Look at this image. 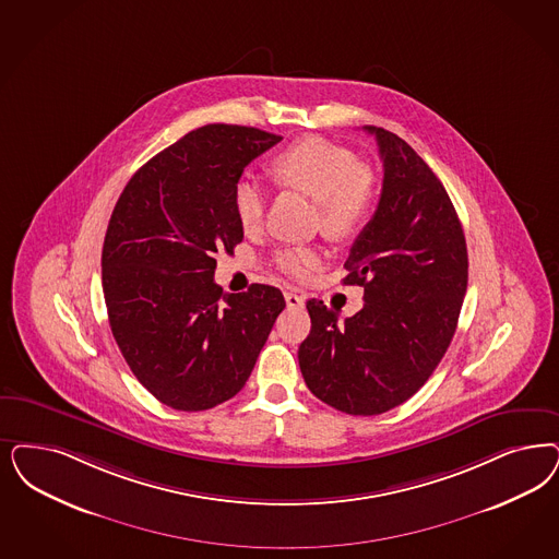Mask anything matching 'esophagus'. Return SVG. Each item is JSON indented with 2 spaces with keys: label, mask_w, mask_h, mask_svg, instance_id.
<instances>
[{
  "label": "esophagus",
  "mask_w": 559,
  "mask_h": 559,
  "mask_svg": "<svg viewBox=\"0 0 559 559\" xmlns=\"http://www.w3.org/2000/svg\"><path fill=\"white\" fill-rule=\"evenodd\" d=\"M285 301H287V308H301L304 306V297L293 293V290L285 293Z\"/></svg>",
  "instance_id": "obj_1"
}]
</instances>
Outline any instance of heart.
<instances>
[{
  "label": "heart",
  "mask_w": 559,
  "mask_h": 559,
  "mask_svg": "<svg viewBox=\"0 0 559 559\" xmlns=\"http://www.w3.org/2000/svg\"><path fill=\"white\" fill-rule=\"evenodd\" d=\"M270 175L281 188L306 193L318 204V223L328 237H355L376 211V177L355 154L324 138H304L281 151L270 160ZM233 211L246 231L260 227L266 192L250 175L239 177L233 188ZM274 262L293 278H306L318 269L320 253L311 248H285Z\"/></svg>",
  "instance_id": "1"
}]
</instances>
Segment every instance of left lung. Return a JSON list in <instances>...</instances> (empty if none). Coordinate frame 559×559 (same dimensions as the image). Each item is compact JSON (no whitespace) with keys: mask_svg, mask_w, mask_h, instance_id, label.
<instances>
[{"mask_svg":"<svg viewBox=\"0 0 559 559\" xmlns=\"http://www.w3.org/2000/svg\"><path fill=\"white\" fill-rule=\"evenodd\" d=\"M376 135L384 183L376 214L348 253L345 285L364 308L338 322L309 299L299 367L313 396L348 415H382L429 380L456 332L468 281L459 214L442 181L403 138Z\"/></svg>","mask_w":559,"mask_h":559,"instance_id":"8db88e82","label":"left lung"}]
</instances>
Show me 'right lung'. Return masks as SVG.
I'll list each match as a JSON object with an SVG mask.
<instances>
[{
	"mask_svg": "<svg viewBox=\"0 0 559 559\" xmlns=\"http://www.w3.org/2000/svg\"><path fill=\"white\" fill-rule=\"evenodd\" d=\"M281 140L198 128L142 165L117 200L100 255L105 306L123 359L163 405L193 413L233 399L285 309L276 287L225 295L214 283V255L243 239L233 188Z\"/></svg>",
	"mask_w": 559,
	"mask_h": 559,
	"instance_id": "right-lung-1",
	"label": "right lung"
}]
</instances>
